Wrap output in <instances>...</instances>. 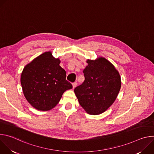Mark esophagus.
Segmentation results:
<instances>
[{
    "label": "esophagus",
    "instance_id": "1",
    "mask_svg": "<svg viewBox=\"0 0 154 154\" xmlns=\"http://www.w3.org/2000/svg\"><path fill=\"white\" fill-rule=\"evenodd\" d=\"M77 82H74V83H72V87H73V88H75L76 86H77Z\"/></svg>",
    "mask_w": 154,
    "mask_h": 154
}]
</instances>
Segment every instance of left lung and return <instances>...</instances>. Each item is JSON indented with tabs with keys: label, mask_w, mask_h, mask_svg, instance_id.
<instances>
[{
	"label": "left lung",
	"mask_w": 154,
	"mask_h": 154,
	"mask_svg": "<svg viewBox=\"0 0 154 154\" xmlns=\"http://www.w3.org/2000/svg\"><path fill=\"white\" fill-rule=\"evenodd\" d=\"M86 63L85 80L74 93L86 113L100 115L115 101L121 89V77L113 64L103 57L88 60Z\"/></svg>",
	"instance_id": "obj_1"
}]
</instances>
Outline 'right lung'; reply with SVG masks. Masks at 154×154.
<instances>
[{
    "instance_id": "right-lung-1",
    "label": "right lung",
    "mask_w": 154,
    "mask_h": 154,
    "mask_svg": "<svg viewBox=\"0 0 154 154\" xmlns=\"http://www.w3.org/2000/svg\"><path fill=\"white\" fill-rule=\"evenodd\" d=\"M59 58L51 51L35 58L24 67L20 76L24 95L29 103L41 111H48L59 102L64 91L72 88L66 80Z\"/></svg>"
}]
</instances>
